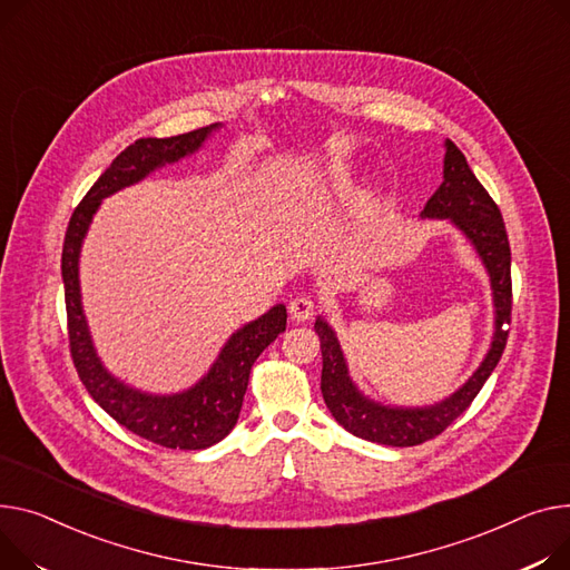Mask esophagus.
I'll return each instance as SVG.
<instances>
[{"label": "esophagus", "instance_id": "esophagus-1", "mask_svg": "<svg viewBox=\"0 0 570 570\" xmlns=\"http://www.w3.org/2000/svg\"><path fill=\"white\" fill-rule=\"evenodd\" d=\"M288 312H291V318H293V321L305 323V321H309V318L316 314V305H314V299H312L309 295H295V297L291 299Z\"/></svg>", "mask_w": 570, "mask_h": 570}]
</instances>
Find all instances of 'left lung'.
<instances>
[{
	"label": "left lung",
	"mask_w": 570,
	"mask_h": 570,
	"mask_svg": "<svg viewBox=\"0 0 570 570\" xmlns=\"http://www.w3.org/2000/svg\"><path fill=\"white\" fill-rule=\"evenodd\" d=\"M444 180L435 195L426 202L422 217L449 219L474 245L483 261L495 307V332L490 348L470 375V381L449 399L424 407L383 405L364 396L348 373V364L336 341L334 330L318 316L314 330L321 338L323 373L321 392L334 420L348 433L387 446H414L440 435L453 420L470 407L483 383L495 371L511 323V247L504 229V219L498 204L490 199L485 187L472 174L461 148L451 139L444 141Z\"/></svg>",
	"instance_id": "1"
}]
</instances>
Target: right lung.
Masks as SVG:
<instances>
[{
	"label": "right lung",
	"instance_id": "obj_1",
	"mask_svg": "<svg viewBox=\"0 0 570 570\" xmlns=\"http://www.w3.org/2000/svg\"><path fill=\"white\" fill-rule=\"evenodd\" d=\"M217 128L219 124L165 139L146 137L121 150L75 208L61 252L68 341L80 381L94 401L121 426L167 449H206L229 435L238 422L256 357L286 330V307L275 305L268 314L236 330L197 385L167 396L146 394L114 377L94 348L80 295V252L105 197L139 183L150 171L193 156Z\"/></svg>",
	"mask_w": 570,
	"mask_h": 570
}]
</instances>
